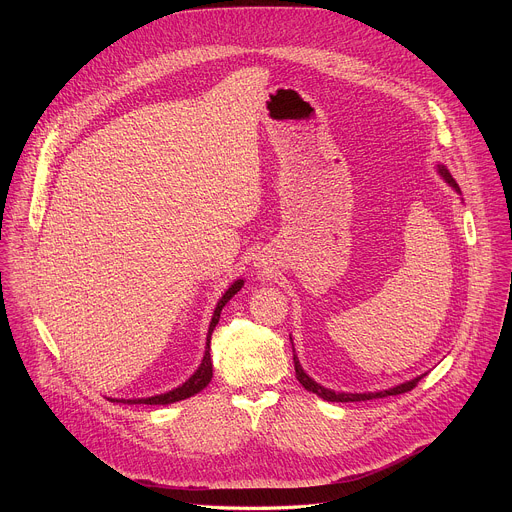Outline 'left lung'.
<instances>
[{"label": "left lung", "mask_w": 512, "mask_h": 512, "mask_svg": "<svg viewBox=\"0 0 512 512\" xmlns=\"http://www.w3.org/2000/svg\"><path fill=\"white\" fill-rule=\"evenodd\" d=\"M440 174L446 178V182H448L450 186H454V188L460 192V188H458L456 180L452 178V174H450L444 166H440ZM294 367H296V377H298V381L302 383V387H304L306 391L316 393V395H318V397H322L324 401H332V403L369 401V399H383V397H389V395H401V393H407V391L415 389V387H417V383L425 377V375H421V377H417V379H413V381H407V383H403V385H397V387H393V389H389V391H379V393H334V391H330V389H324L322 385H318L316 381H312V379L304 373L302 364H300V360H298V356H296V354H294Z\"/></svg>", "instance_id": "left-lung-1"}]
</instances>
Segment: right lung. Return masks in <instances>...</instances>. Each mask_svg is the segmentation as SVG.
Listing matches in <instances>:
<instances>
[{"label": "right lung", "instance_id": "right-lung-1", "mask_svg": "<svg viewBox=\"0 0 512 512\" xmlns=\"http://www.w3.org/2000/svg\"><path fill=\"white\" fill-rule=\"evenodd\" d=\"M243 287V279H237L227 291H225V296L221 298V302L216 304V308H214V316H212V320H210V328H208V336H206V352H204V358H202V364L198 367V371L182 385V387H178V389H174V391H170V393H164V395H156V397H148V399H123V403H129V405H133V403H143V405H168V403H176V401H182V399H188V397H192V395H196L198 391H202L208 383H210V379H212V360H210V334H212V330H214V326L218 324V318H221V310L225 308V304L237 294V291Z\"/></svg>", "mask_w": 512, "mask_h": 512}]
</instances>
